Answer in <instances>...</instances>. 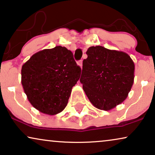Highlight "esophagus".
Segmentation results:
<instances>
[{
	"label": "esophagus",
	"mask_w": 155,
	"mask_h": 155,
	"mask_svg": "<svg viewBox=\"0 0 155 155\" xmlns=\"http://www.w3.org/2000/svg\"><path fill=\"white\" fill-rule=\"evenodd\" d=\"M78 65H79V66L82 68V61L81 60V61H78Z\"/></svg>",
	"instance_id": "1"
}]
</instances>
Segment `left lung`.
<instances>
[{"label":"left lung","mask_w":155,"mask_h":155,"mask_svg":"<svg viewBox=\"0 0 155 155\" xmlns=\"http://www.w3.org/2000/svg\"><path fill=\"white\" fill-rule=\"evenodd\" d=\"M82 62L80 81L97 109L109 111L128 97L134 82L135 64L126 53L91 46Z\"/></svg>","instance_id":"1"}]
</instances>
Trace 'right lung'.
Segmentation results:
<instances>
[{
    "label": "right lung",
    "instance_id": "1",
    "mask_svg": "<svg viewBox=\"0 0 155 155\" xmlns=\"http://www.w3.org/2000/svg\"><path fill=\"white\" fill-rule=\"evenodd\" d=\"M80 73L81 68L74 60L73 53L57 46L31 56L22 65L21 82L27 99L35 109L55 115L66 107Z\"/></svg>",
    "mask_w": 155,
    "mask_h": 155
}]
</instances>
